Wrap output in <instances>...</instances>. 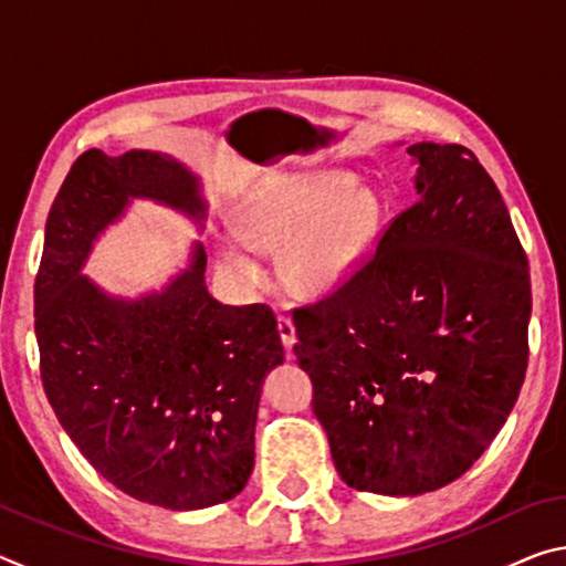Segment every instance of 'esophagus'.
Returning a JSON list of instances; mask_svg holds the SVG:
<instances>
[{
	"instance_id": "34e87169",
	"label": "esophagus",
	"mask_w": 566,
	"mask_h": 566,
	"mask_svg": "<svg viewBox=\"0 0 566 566\" xmlns=\"http://www.w3.org/2000/svg\"><path fill=\"white\" fill-rule=\"evenodd\" d=\"M276 329H280V337H282L284 347L292 349L294 342H296V329H294L292 317H286V314H280V317H276Z\"/></svg>"
}]
</instances>
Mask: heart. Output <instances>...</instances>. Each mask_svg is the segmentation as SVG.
Instances as JSON below:
<instances>
[{
	"instance_id": "heart-1",
	"label": "heart",
	"mask_w": 566,
	"mask_h": 566,
	"mask_svg": "<svg viewBox=\"0 0 566 566\" xmlns=\"http://www.w3.org/2000/svg\"><path fill=\"white\" fill-rule=\"evenodd\" d=\"M385 205L349 171H282L262 181L237 212V232L219 237L224 270L260 284L256 252H282V280L294 294L319 300L347 286L375 254Z\"/></svg>"
}]
</instances>
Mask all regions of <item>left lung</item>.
I'll list each match as a JSON object with an SVG mask.
<instances>
[{
  "instance_id": "left-lung-1",
  "label": "left lung",
  "mask_w": 566,
  "mask_h": 566,
  "mask_svg": "<svg viewBox=\"0 0 566 566\" xmlns=\"http://www.w3.org/2000/svg\"><path fill=\"white\" fill-rule=\"evenodd\" d=\"M407 155L417 202L347 286L294 310L334 467L387 496L462 476L510 417L530 357V264L500 189L462 145Z\"/></svg>"
}]
</instances>
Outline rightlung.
<instances>
[{
    "label": "right lung",
    "mask_w": 566,
    "mask_h": 566,
    "mask_svg": "<svg viewBox=\"0 0 566 566\" xmlns=\"http://www.w3.org/2000/svg\"><path fill=\"white\" fill-rule=\"evenodd\" d=\"M151 199L205 222L197 175L161 151L74 161L46 217L34 332L46 399L97 472L134 500L205 510L244 490L266 371L284 361L266 304L229 306L205 284L207 254L137 300L84 276L92 247Z\"/></svg>",
    "instance_id": "add662e5"
}]
</instances>
